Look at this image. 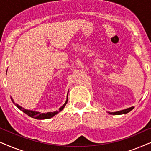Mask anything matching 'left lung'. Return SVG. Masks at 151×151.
Here are the masks:
<instances>
[{
    "label": "left lung",
    "mask_w": 151,
    "mask_h": 151,
    "mask_svg": "<svg viewBox=\"0 0 151 151\" xmlns=\"http://www.w3.org/2000/svg\"><path fill=\"white\" fill-rule=\"evenodd\" d=\"M133 109H134V106H132V107H131V108L124 109V110H122V111H117V112H113V113L109 112V113H110V114H112V115H122V114H126V113H129V112H130V111H131V110H133Z\"/></svg>",
    "instance_id": "1"
}]
</instances>
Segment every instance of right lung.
Listing matches in <instances>:
<instances>
[{
    "label": "right lung",
    "instance_id": "obj_1",
    "mask_svg": "<svg viewBox=\"0 0 151 151\" xmlns=\"http://www.w3.org/2000/svg\"><path fill=\"white\" fill-rule=\"evenodd\" d=\"M67 98H68V96H67ZM11 99H12V102L14 103L13 99H12V97H11ZM67 101H68V100H67V101H66L63 106H61L58 111H55V112H49V113H40L39 112H36V111H29V110H27V109H24L23 108H22L21 106H20L19 105L17 104H15V103H14V104H15L16 106L20 109V110L23 111L24 113H26L27 115H28L29 116L31 117H33V118H36V119H45L51 118V117L54 116L55 115H56L57 113L60 112V111L63 110L64 108H65V106H66V104H67Z\"/></svg>",
    "mask_w": 151,
    "mask_h": 151
}]
</instances>
